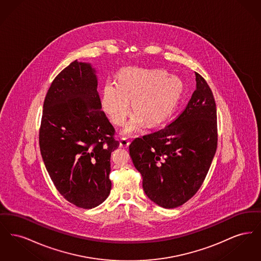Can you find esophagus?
Returning a JSON list of instances; mask_svg holds the SVG:
<instances>
[{"label":"esophagus","instance_id":"obj_1","mask_svg":"<svg viewBox=\"0 0 261 261\" xmlns=\"http://www.w3.org/2000/svg\"><path fill=\"white\" fill-rule=\"evenodd\" d=\"M129 144H130V141L128 139H126V138H122L120 140V143H119L121 148H127L129 146Z\"/></svg>","mask_w":261,"mask_h":261}]
</instances>
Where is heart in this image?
Masks as SVG:
<instances>
[{"instance_id":"1","label":"heart","mask_w":261,"mask_h":261,"mask_svg":"<svg viewBox=\"0 0 261 261\" xmlns=\"http://www.w3.org/2000/svg\"><path fill=\"white\" fill-rule=\"evenodd\" d=\"M183 90L182 81L161 69L126 67L117 76L116 83L105 84L101 107L113 124L124 125L131 111L136 110L126 125L123 134L131 135L146 122L161 124L174 112Z\"/></svg>"}]
</instances>
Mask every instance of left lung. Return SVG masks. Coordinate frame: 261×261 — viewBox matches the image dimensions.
Wrapping results in <instances>:
<instances>
[{"label":"left lung","instance_id":"obj_1","mask_svg":"<svg viewBox=\"0 0 261 261\" xmlns=\"http://www.w3.org/2000/svg\"><path fill=\"white\" fill-rule=\"evenodd\" d=\"M195 73L196 90L182 113L129 146L146 195L164 208L180 206L198 192L217 149L215 100L206 81Z\"/></svg>","mask_w":261,"mask_h":261}]
</instances>
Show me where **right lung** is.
I'll list each match as a JSON object with an SVG mask.
<instances>
[{
    "label": "right lung",
    "instance_id": "right-lung-1",
    "mask_svg": "<svg viewBox=\"0 0 261 261\" xmlns=\"http://www.w3.org/2000/svg\"><path fill=\"white\" fill-rule=\"evenodd\" d=\"M96 69L71 62L54 79L43 106L39 145L57 190L81 208L103 202L112 189L114 128L101 111Z\"/></svg>",
    "mask_w": 261,
    "mask_h": 261
}]
</instances>
